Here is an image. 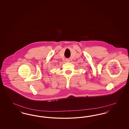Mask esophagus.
I'll use <instances>...</instances> for the list:
<instances>
[{"mask_svg": "<svg viewBox=\"0 0 129 129\" xmlns=\"http://www.w3.org/2000/svg\"><path fill=\"white\" fill-rule=\"evenodd\" d=\"M70 60L69 59H66V62H70Z\"/></svg>", "mask_w": 129, "mask_h": 129, "instance_id": "esophagus-1", "label": "esophagus"}]
</instances>
